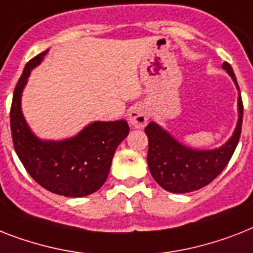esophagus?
Returning <instances> with one entry per match:
<instances>
[{
    "mask_svg": "<svg viewBox=\"0 0 253 253\" xmlns=\"http://www.w3.org/2000/svg\"><path fill=\"white\" fill-rule=\"evenodd\" d=\"M128 122L136 128H143L148 122V112L145 106L135 105L128 113Z\"/></svg>",
    "mask_w": 253,
    "mask_h": 253,
    "instance_id": "esophagus-1",
    "label": "esophagus"
}]
</instances>
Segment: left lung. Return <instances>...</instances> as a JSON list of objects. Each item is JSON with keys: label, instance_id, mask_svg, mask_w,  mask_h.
Listing matches in <instances>:
<instances>
[{"label": "left lung", "instance_id": "left-lung-1", "mask_svg": "<svg viewBox=\"0 0 253 253\" xmlns=\"http://www.w3.org/2000/svg\"><path fill=\"white\" fill-rule=\"evenodd\" d=\"M238 89V122L233 136L223 145L214 149H194L186 147L164 130L151 122L144 128L148 136V168L152 176L164 190L174 194H186L200 190L222 171L229 164L242 132L243 102L233 67L222 63Z\"/></svg>", "mask_w": 253, "mask_h": 253}]
</instances>
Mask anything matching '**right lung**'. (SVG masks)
Returning <instances> with one entry per match:
<instances>
[{
	"instance_id": "right-lung-1",
	"label": "right lung",
	"mask_w": 253,
	"mask_h": 253,
	"mask_svg": "<svg viewBox=\"0 0 253 253\" xmlns=\"http://www.w3.org/2000/svg\"><path fill=\"white\" fill-rule=\"evenodd\" d=\"M48 50L27 63L14 89L10 127L14 149L23 166L41 187L67 198H83L105 183L117 147L128 135L125 120L88 125L65 140H41L27 125L22 113V93L31 71Z\"/></svg>"
}]
</instances>
